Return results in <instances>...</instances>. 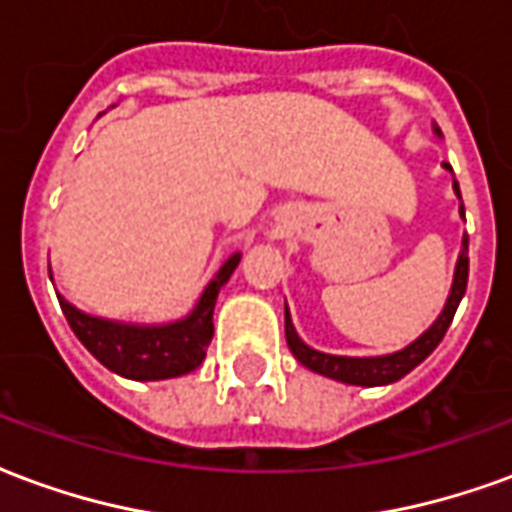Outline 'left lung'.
<instances>
[{"label": "left lung", "mask_w": 512, "mask_h": 512, "mask_svg": "<svg viewBox=\"0 0 512 512\" xmlns=\"http://www.w3.org/2000/svg\"><path fill=\"white\" fill-rule=\"evenodd\" d=\"M436 134H441L436 128ZM447 169H452L450 164H444ZM455 194L461 197V189L458 183H452ZM461 216H463V205H461ZM466 279H469V238L463 235V249L458 255V266H455V277H452V288L450 296H447V304L441 315L433 321L428 332H422L411 345H406L403 351H395V354L386 356H334V354H323V351H315L310 345L301 340L293 323H290L288 307H285V337H288V348L293 351V356L299 359L301 365L310 367L312 373H321L326 378H334V381H343V384H354V386H384V384H395L400 378L411 373L419 362H425L436 345L441 343V337L447 334L452 323V315L458 310L461 304L463 293H466Z\"/></svg>", "instance_id": "obj_1"}]
</instances>
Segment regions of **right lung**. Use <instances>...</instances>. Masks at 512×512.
I'll return each mask as SVG.
<instances>
[{
	"instance_id": "right-lung-1",
	"label": "right lung",
	"mask_w": 512,
	"mask_h": 512,
	"mask_svg": "<svg viewBox=\"0 0 512 512\" xmlns=\"http://www.w3.org/2000/svg\"><path fill=\"white\" fill-rule=\"evenodd\" d=\"M241 255L235 252L224 260L216 277L202 290L194 310L175 323L161 326H139V323H117L106 318H93L60 299L62 315L71 323L73 334L90 354L117 376L134 381H161V378L186 376L197 370L205 359V348L213 337V307L216 296L227 279L233 277ZM51 277V271H49Z\"/></svg>"
}]
</instances>
